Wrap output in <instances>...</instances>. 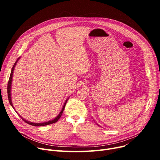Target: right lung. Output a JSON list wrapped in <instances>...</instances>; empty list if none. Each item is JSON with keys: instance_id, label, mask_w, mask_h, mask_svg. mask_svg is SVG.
Masks as SVG:
<instances>
[{"instance_id": "add662e5", "label": "right lung", "mask_w": 160, "mask_h": 160, "mask_svg": "<svg viewBox=\"0 0 160 160\" xmlns=\"http://www.w3.org/2000/svg\"><path fill=\"white\" fill-rule=\"evenodd\" d=\"M19 59H20V57L18 59V60H17V61L15 62V63H14V65H13V67H12V71H11V73H10V78H9V81H8V100H9V102H10V105L12 106V108L14 109V110H15V108H14V107H13V104H12V97H11V91H12V89H12V78H13V71H14V69H15V66H16V64H17V63L18 62ZM69 98H67L65 100V102H64V104H63V107H62V109L61 112H60V113H59V114L57 115V117H56L54 119H52V120H50V121H47V122H41V123H39H39L32 122H30V121H27V120H26V119H23L21 115H19V113H18V115L20 116L21 118L24 122H26L27 123H28V124H30V125L34 126V127H43V126H46V125H48V124H52V123H54V122H57V121H58V119H60V117H61V116H62V113H63V110H64V108H65V104H66V103H67V100H68ZM15 111L17 112V111H16L15 110ZM17 113H18V112H17Z\"/></svg>"}]
</instances>
